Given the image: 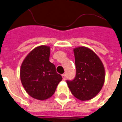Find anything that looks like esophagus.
<instances>
[{"label": "esophagus", "mask_w": 122, "mask_h": 122, "mask_svg": "<svg viewBox=\"0 0 122 122\" xmlns=\"http://www.w3.org/2000/svg\"><path fill=\"white\" fill-rule=\"evenodd\" d=\"M62 78H63V80H66V74H63L62 75Z\"/></svg>", "instance_id": "obj_1"}]
</instances>
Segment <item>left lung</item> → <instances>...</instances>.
I'll return each instance as SVG.
<instances>
[{"instance_id":"1","label":"left lung","mask_w":122,"mask_h":122,"mask_svg":"<svg viewBox=\"0 0 122 122\" xmlns=\"http://www.w3.org/2000/svg\"><path fill=\"white\" fill-rule=\"evenodd\" d=\"M76 77L67 83L72 95L80 101L93 99L99 93L105 80V69L99 57L85 46L74 49Z\"/></svg>"}]
</instances>
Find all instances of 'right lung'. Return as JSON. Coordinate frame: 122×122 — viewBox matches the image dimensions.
I'll list each match as a JSON object with an SVG mask.
<instances>
[{"label": "right lung", "mask_w": 122, "mask_h": 122, "mask_svg": "<svg viewBox=\"0 0 122 122\" xmlns=\"http://www.w3.org/2000/svg\"><path fill=\"white\" fill-rule=\"evenodd\" d=\"M50 46H37L27 55L20 69V79L25 91L36 99L43 101L54 94L62 80L50 62Z\"/></svg>", "instance_id": "add662e5"}]
</instances>
